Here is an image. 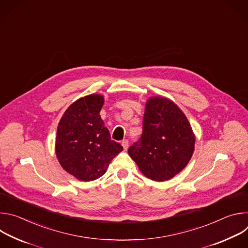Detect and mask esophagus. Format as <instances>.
<instances>
[{"mask_svg":"<svg viewBox=\"0 0 248 248\" xmlns=\"http://www.w3.org/2000/svg\"><path fill=\"white\" fill-rule=\"evenodd\" d=\"M122 145H123L124 149V150H126V149L128 148V140H126V139H124V140L122 141Z\"/></svg>","mask_w":248,"mask_h":248,"instance_id":"obj_1","label":"esophagus"}]
</instances>
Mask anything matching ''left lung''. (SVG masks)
Here are the masks:
<instances>
[{
  "mask_svg": "<svg viewBox=\"0 0 248 248\" xmlns=\"http://www.w3.org/2000/svg\"><path fill=\"white\" fill-rule=\"evenodd\" d=\"M142 134L128 148V155L146 178L165 182L181 172L190 161L195 144L191 125L171 100L154 96L147 100Z\"/></svg>",
  "mask_w": 248,
  "mask_h": 248,
  "instance_id": "8db88e82",
  "label": "left lung"
}]
</instances>
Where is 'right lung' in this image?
<instances>
[{
  "label": "right lung",
  "mask_w": 248,
  "mask_h": 248,
  "mask_svg": "<svg viewBox=\"0 0 248 248\" xmlns=\"http://www.w3.org/2000/svg\"><path fill=\"white\" fill-rule=\"evenodd\" d=\"M104 96L91 94L74 102L58 124L55 150L62 169L76 179L91 182L107 170L124 150L111 139L100 116Z\"/></svg>",
  "instance_id": "obj_1"
}]
</instances>
